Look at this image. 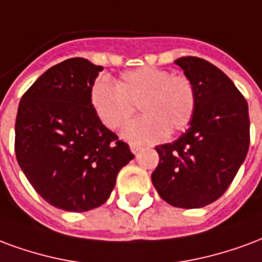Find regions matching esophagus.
<instances>
[{
	"label": "esophagus",
	"instance_id": "obj_1",
	"mask_svg": "<svg viewBox=\"0 0 262 262\" xmlns=\"http://www.w3.org/2000/svg\"><path fill=\"white\" fill-rule=\"evenodd\" d=\"M129 148H131V152H133V154H137L138 150L142 149V146H141V145H135V144L129 145Z\"/></svg>",
	"mask_w": 262,
	"mask_h": 262
}]
</instances>
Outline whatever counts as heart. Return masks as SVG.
<instances>
[{"mask_svg": "<svg viewBox=\"0 0 262 262\" xmlns=\"http://www.w3.org/2000/svg\"><path fill=\"white\" fill-rule=\"evenodd\" d=\"M89 100L99 120L108 129L128 123L135 106L142 116L124 128L131 142L150 144L186 129L196 110V89L187 75L146 66L123 72L116 86L99 78L92 83Z\"/></svg>", "mask_w": 262, "mask_h": 262, "instance_id": "b5f03b06", "label": "heart"}]
</instances>
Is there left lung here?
I'll list each match as a JSON object with an SVG mask.
<instances>
[{
  "mask_svg": "<svg viewBox=\"0 0 262 262\" xmlns=\"http://www.w3.org/2000/svg\"><path fill=\"white\" fill-rule=\"evenodd\" d=\"M195 85L190 128L171 144L156 146L159 165L152 183L173 207L202 208L232 184L250 145L247 100L225 72L198 57L176 60Z\"/></svg>",
  "mask_w": 262,
  "mask_h": 262,
  "instance_id": "obj_1",
  "label": "left lung"
}]
</instances>
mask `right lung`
<instances>
[{
  "mask_svg": "<svg viewBox=\"0 0 262 262\" xmlns=\"http://www.w3.org/2000/svg\"><path fill=\"white\" fill-rule=\"evenodd\" d=\"M103 67L70 58L25 92L15 121V154L36 192L58 209L85 212L107 201L118 171L134 159L106 128L89 92Z\"/></svg>",
  "mask_w": 262,
  "mask_h": 262,
  "instance_id": "add662e5",
  "label": "right lung"
}]
</instances>
